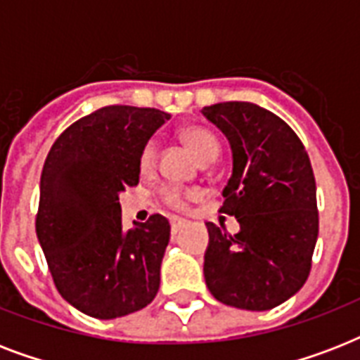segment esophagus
<instances>
[{"instance_id": "34e87169", "label": "esophagus", "mask_w": 360, "mask_h": 360, "mask_svg": "<svg viewBox=\"0 0 360 360\" xmlns=\"http://www.w3.org/2000/svg\"><path fill=\"white\" fill-rule=\"evenodd\" d=\"M183 226H185V220L172 219V236H175V233H177V231H179Z\"/></svg>"}]
</instances>
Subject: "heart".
<instances>
[{
	"label": "heart",
	"mask_w": 360,
	"mask_h": 360,
	"mask_svg": "<svg viewBox=\"0 0 360 360\" xmlns=\"http://www.w3.org/2000/svg\"><path fill=\"white\" fill-rule=\"evenodd\" d=\"M181 140L191 147V151L198 157L202 164L213 162L220 153L219 138L205 127L200 124H191L181 129ZM157 162V141L149 140L146 146L141 147L140 157H138V166L141 172H149ZM191 196V192L181 188V186H168L162 191V202L172 209H183L186 205V198Z\"/></svg>",
	"instance_id": "obj_1"
}]
</instances>
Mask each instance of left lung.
Returning a JSON list of instances; mask_svg holds the SVG:
<instances>
[{
  "mask_svg": "<svg viewBox=\"0 0 360 360\" xmlns=\"http://www.w3.org/2000/svg\"><path fill=\"white\" fill-rule=\"evenodd\" d=\"M202 114L226 134L233 172L220 213L237 233L207 222L203 274L217 301L243 310H271L307 282L318 240L316 179L290 124L252 103H219Z\"/></svg>",
  "mask_w": 360,
  "mask_h": 360,
  "instance_id": "left-lung-1",
  "label": "left lung"
}]
</instances>
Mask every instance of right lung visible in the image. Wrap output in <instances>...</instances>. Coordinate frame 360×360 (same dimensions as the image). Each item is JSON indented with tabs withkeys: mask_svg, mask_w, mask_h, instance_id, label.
<instances>
[{
	"mask_svg": "<svg viewBox=\"0 0 360 360\" xmlns=\"http://www.w3.org/2000/svg\"><path fill=\"white\" fill-rule=\"evenodd\" d=\"M166 120L104 106L65 129L44 160L37 237L61 297L91 318L138 312L157 295L169 222L151 214L123 231L120 192L138 185L141 147Z\"/></svg>",
	"mask_w": 360,
	"mask_h": 360,
	"instance_id": "add662e5",
	"label": "right lung"
}]
</instances>
